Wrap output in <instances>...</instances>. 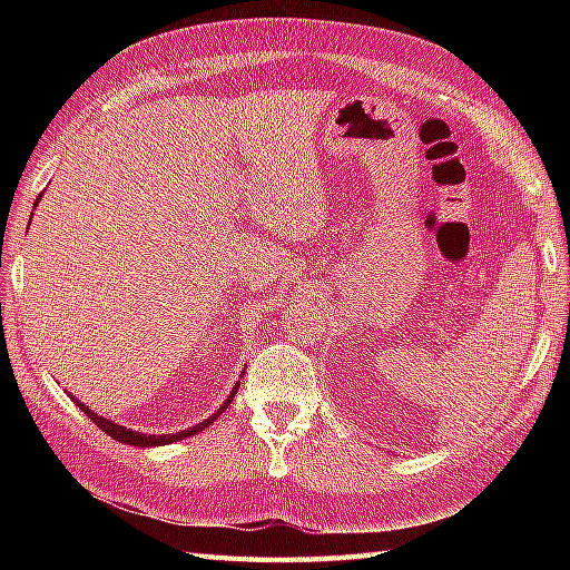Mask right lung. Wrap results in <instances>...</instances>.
Returning a JSON list of instances; mask_svg holds the SVG:
<instances>
[{
  "label": "right lung",
  "mask_w": 570,
  "mask_h": 570,
  "mask_svg": "<svg viewBox=\"0 0 570 570\" xmlns=\"http://www.w3.org/2000/svg\"><path fill=\"white\" fill-rule=\"evenodd\" d=\"M43 196V193H41ZM41 196L36 198V203H33V208L36 205H39V200H41ZM237 386L239 384H235L233 386V392H229V396L225 399L223 402V406L215 411L213 416H208L205 421H200V423H196V426H190V429H186V431H178V433H139V431H131V429H127V426H119V423H115V421H110V419H105V416H98V411H92V409H88L85 406L82 402H78L76 396H72V402H76L85 414H88V419L92 421V423H98V429H102L107 435H112L115 441H119V443H127V445H135V448H154V445H168V443H174V441H184V439H188V435H196V433H200V431H205L210 426V423L223 414V411L229 406V402H233V396L237 394ZM70 396V394H68Z\"/></svg>",
  "instance_id": "add662e5"
}]
</instances>
